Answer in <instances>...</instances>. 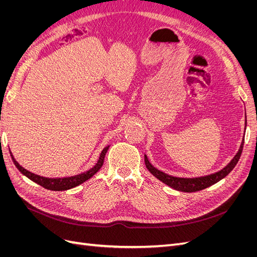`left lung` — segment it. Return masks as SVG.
Segmentation results:
<instances>
[{
  "label": "left lung",
  "instance_id": "8db88e82",
  "mask_svg": "<svg viewBox=\"0 0 257 257\" xmlns=\"http://www.w3.org/2000/svg\"><path fill=\"white\" fill-rule=\"evenodd\" d=\"M245 126H246V116H245ZM243 144H244V139H242V143L240 145V148L236 155L234 157L228 164L225 166L223 169L219 170L217 173L204 176V177H197V178H179V177H173L169 176L165 173L161 172V170L157 169L154 166L151 165V163L148 160L147 155L145 154V164L147 169L157 178L159 180H161L163 183L167 184L170 188H173L177 191H181V192H186V193H192V192H197L200 190H204L208 186H211L214 183L219 182L222 180L223 178L226 177L234 167L237 165V163L241 157V153H242L243 149Z\"/></svg>",
  "mask_w": 257,
  "mask_h": 257
}]
</instances>
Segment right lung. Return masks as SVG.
<instances>
[{
  "label": "right lung",
  "instance_id": "add662e5",
  "mask_svg": "<svg viewBox=\"0 0 257 257\" xmlns=\"http://www.w3.org/2000/svg\"><path fill=\"white\" fill-rule=\"evenodd\" d=\"M108 148H109V146L104 148L102 153H100V155H99V159H98L97 163L92 168H90L88 172L79 174V175H76V176H73V177H66V178H46V177L35 175L33 173L29 172V170H27L26 168H23L21 165H19V163L14 159V157L12 159H13L14 164L16 165V167L19 169V172L25 175L26 177H28L30 180H32L33 182L42 185L43 188L47 189V190L65 191V190H69L72 188H75V186L79 185V184L83 183L84 181L89 180L91 177H93L98 172L100 167H102L103 164H104V159H105V155L107 153Z\"/></svg>",
  "mask_w": 257,
  "mask_h": 257
}]
</instances>
